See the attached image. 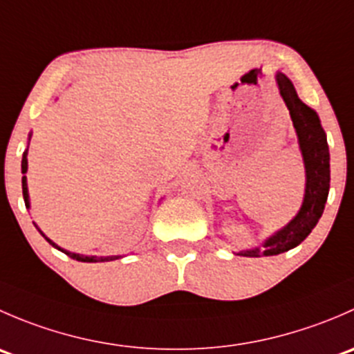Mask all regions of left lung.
I'll list each match as a JSON object with an SVG mask.
<instances>
[{
    "label": "left lung",
    "mask_w": 354,
    "mask_h": 354,
    "mask_svg": "<svg viewBox=\"0 0 354 354\" xmlns=\"http://www.w3.org/2000/svg\"><path fill=\"white\" fill-rule=\"evenodd\" d=\"M276 82L281 97L286 102L289 114H291L292 127L298 135L299 151H301L306 173L305 197H303L301 209L291 223H288L283 230L267 238L259 248L243 250L238 253L243 257L279 255V253L298 246L312 233V230L322 217L327 195H329L330 156L326 131L320 124L319 114L308 108L305 102H301L286 75L277 71Z\"/></svg>",
    "instance_id": "left-lung-1"
}]
</instances>
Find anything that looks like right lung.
<instances>
[{
    "mask_svg": "<svg viewBox=\"0 0 354 354\" xmlns=\"http://www.w3.org/2000/svg\"><path fill=\"white\" fill-rule=\"evenodd\" d=\"M28 140H30V135H28ZM22 173H24V176H22V192H24V200H25V207H30V202H28V188H27V176H25V173H27V151L24 152V157H22ZM35 226V224H34ZM37 227V226H35ZM37 231L39 233L42 234V236L46 238V240L49 241V243H51L53 246H55V248H58V250H62L63 253H66L68 257H70V259H73V260H78V262H111V260H116V259H121L120 255H113V257H87V255H80V253H71V252H68V250H63V248H59L58 245L56 243H53L51 240H49L48 236H46L44 233H42L41 230H39L37 227Z\"/></svg>",
    "mask_w": 354,
    "mask_h": 354,
    "instance_id": "obj_1",
    "label": "right lung"
}]
</instances>
